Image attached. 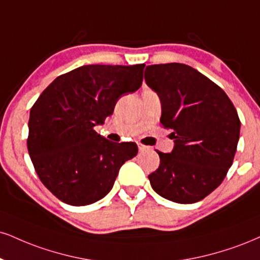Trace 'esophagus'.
I'll use <instances>...</instances> for the list:
<instances>
[{"label": "esophagus", "mask_w": 260, "mask_h": 260, "mask_svg": "<svg viewBox=\"0 0 260 260\" xmlns=\"http://www.w3.org/2000/svg\"><path fill=\"white\" fill-rule=\"evenodd\" d=\"M138 148H139L140 152H144V151H146V150H149V146L143 145V144H138Z\"/></svg>", "instance_id": "esophagus-1"}]
</instances>
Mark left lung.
<instances>
[{
	"label": "left lung",
	"mask_w": 260,
	"mask_h": 260,
	"mask_svg": "<svg viewBox=\"0 0 260 260\" xmlns=\"http://www.w3.org/2000/svg\"><path fill=\"white\" fill-rule=\"evenodd\" d=\"M146 84L161 99L160 122L174 148L157 151L152 189L177 203H195L220 185L231 167L241 122L226 93L196 69L179 62L149 65Z\"/></svg>",
	"instance_id": "8db88e82"
}]
</instances>
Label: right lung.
Segmentation results:
<instances>
[{
	"mask_svg": "<svg viewBox=\"0 0 260 260\" xmlns=\"http://www.w3.org/2000/svg\"><path fill=\"white\" fill-rule=\"evenodd\" d=\"M145 65H83L60 75L30 110L27 150L43 185L60 201L86 206L112 189L136 143H112L94 131L117 100L142 86Z\"/></svg>",
	"mask_w": 260,
	"mask_h": 260,
	"instance_id": "right-lung-1",
	"label": "right lung"
}]
</instances>
